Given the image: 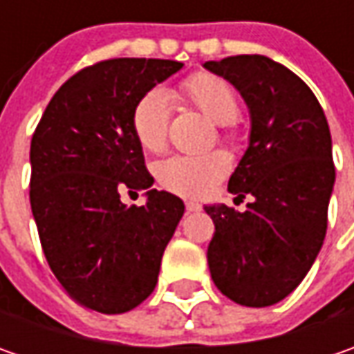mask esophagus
<instances>
[{"instance_id": "obj_1", "label": "esophagus", "mask_w": 354, "mask_h": 354, "mask_svg": "<svg viewBox=\"0 0 354 354\" xmlns=\"http://www.w3.org/2000/svg\"><path fill=\"white\" fill-rule=\"evenodd\" d=\"M185 209H187V212H197V211H201L203 207H201L198 203H193V201H187V203H185Z\"/></svg>"}]
</instances>
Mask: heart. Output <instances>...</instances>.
<instances>
[{
    "label": "heart",
    "mask_w": 354,
    "mask_h": 354,
    "mask_svg": "<svg viewBox=\"0 0 354 354\" xmlns=\"http://www.w3.org/2000/svg\"><path fill=\"white\" fill-rule=\"evenodd\" d=\"M185 102L197 108L214 124L223 126L226 140L236 138V118L240 104L234 88L221 76L197 73L185 78L179 86ZM171 102L167 92L151 88L136 100L129 116V126L136 142L149 153H159L167 145ZM230 161L223 151L205 156H171L159 161L156 177L163 189L189 198L209 197L223 181Z\"/></svg>",
    "instance_id": "1"
}]
</instances>
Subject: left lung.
I'll use <instances>...</instances> for the list:
<instances>
[{"mask_svg":"<svg viewBox=\"0 0 354 354\" xmlns=\"http://www.w3.org/2000/svg\"><path fill=\"white\" fill-rule=\"evenodd\" d=\"M205 68L242 94L252 120L228 191L254 201L244 212L205 207L214 223L212 281L240 306H274L301 283L325 240L335 183L329 124L306 82L268 57L236 55Z\"/></svg>","mask_w":354,"mask_h":354,"instance_id":"1","label":"left lung"}]
</instances>
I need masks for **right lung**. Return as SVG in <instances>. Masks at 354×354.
Masks as SVG:
<instances>
[{"label": "right lung", "mask_w": 354, "mask_h": 354, "mask_svg": "<svg viewBox=\"0 0 354 354\" xmlns=\"http://www.w3.org/2000/svg\"><path fill=\"white\" fill-rule=\"evenodd\" d=\"M183 62L108 59L78 71L50 98L31 140V211L53 274L80 306L124 313L156 290L183 201L150 189L143 207L122 192L153 185L129 116L143 92Z\"/></svg>", "instance_id": "obj_1"}]
</instances>
